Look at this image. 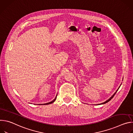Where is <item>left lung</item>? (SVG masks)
<instances>
[{
	"mask_svg": "<svg viewBox=\"0 0 133 133\" xmlns=\"http://www.w3.org/2000/svg\"><path fill=\"white\" fill-rule=\"evenodd\" d=\"M119 88H118V89H119ZM118 90H117L116 91V92H115V94H114V95H112V96H111V97H110V98H109V99L108 100H107V101H105V102H103V103H102V104H101V105H102V104H106V103H107V102H109V101H110V100H111V99H112V98H113V97H114L115 95L116 94V93L117 92V91H118ZM99 105H100V104H99Z\"/></svg>",
	"mask_w": 133,
	"mask_h": 133,
	"instance_id": "left-lung-1",
	"label": "left lung"
}]
</instances>
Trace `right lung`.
Here are the masks:
<instances>
[{
    "instance_id": "right-lung-1",
    "label": "right lung",
    "mask_w": 133,
    "mask_h": 133,
    "mask_svg": "<svg viewBox=\"0 0 133 133\" xmlns=\"http://www.w3.org/2000/svg\"><path fill=\"white\" fill-rule=\"evenodd\" d=\"M56 97H57V95H56V97H55V98L53 100H52V101H51V102H48V103H46V104H43V105H49V104H52V103H53L55 101V100H56ZM41 105V104H40Z\"/></svg>"
}]
</instances>
